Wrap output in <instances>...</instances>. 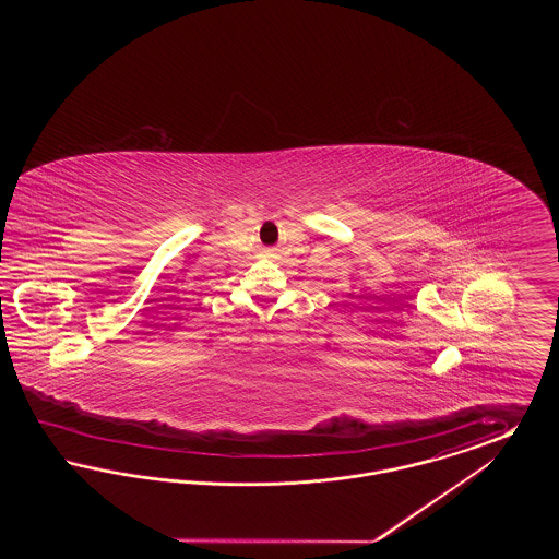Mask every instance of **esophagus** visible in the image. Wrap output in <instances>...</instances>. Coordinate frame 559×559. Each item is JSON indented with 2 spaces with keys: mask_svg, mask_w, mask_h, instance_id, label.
I'll return each instance as SVG.
<instances>
[{
  "mask_svg": "<svg viewBox=\"0 0 559 559\" xmlns=\"http://www.w3.org/2000/svg\"><path fill=\"white\" fill-rule=\"evenodd\" d=\"M264 255H266V258H274V251H272V249H266V251H264Z\"/></svg>",
  "mask_w": 559,
  "mask_h": 559,
  "instance_id": "obj_1",
  "label": "esophagus"
}]
</instances>
